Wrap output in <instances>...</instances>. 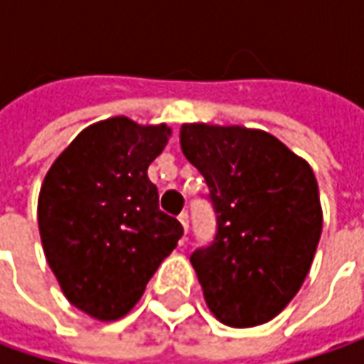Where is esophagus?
<instances>
[{
  "label": "esophagus",
  "instance_id": "esophagus-1",
  "mask_svg": "<svg viewBox=\"0 0 364 364\" xmlns=\"http://www.w3.org/2000/svg\"><path fill=\"white\" fill-rule=\"evenodd\" d=\"M178 220H180V225H182L184 232H188V213H182V215L178 217Z\"/></svg>",
  "mask_w": 364,
  "mask_h": 364
}]
</instances>
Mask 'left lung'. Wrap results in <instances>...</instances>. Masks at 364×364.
<instances>
[{"label": "left lung", "mask_w": 364, "mask_h": 364, "mask_svg": "<svg viewBox=\"0 0 364 364\" xmlns=\"http://www.w3.org/2000/svg\"><path fill=\"white\" fill-rule=\"evenodd\" d=\"M180 146L217 215L213 243L190 255L206 306L232 328L269 322L298 294L320 241L312 168L277 137L239 125L186 123Z\"/></svg>", "instance_id": "8db88e82"}]
</instances>
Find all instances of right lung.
<instances>
[{
	"instance_id": "right-lung-1",
	"label": "right lung",
	"mask_w": 364,
	"mask_h": 364,
	"mask_svg": "<svg viewBox=\"0 0 364 364\" xmlns=\"http://www.w3.org/2000/svg\"><path fill=\"white\" fill-rule=\"evenodd\" d=\"M166 125L127 117L95 123L56 158L38 198L42 247L66 300L97 320H117L182 237L158 208L147 168L168 144Z\"/></svg>"
}]
</instances>
